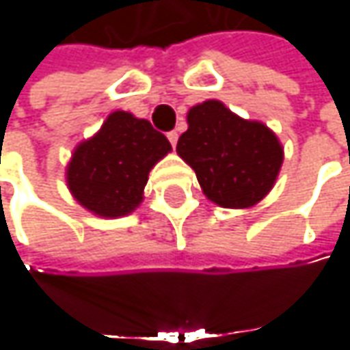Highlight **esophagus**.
I'll return each instance as SVG.
<instances>
[{"label":"esophagus","instance_id":"34e87169","mask_svg":"<svg viewBox=\"0 0 350 350\" xmlns=\"http://www.w3.org/2000/svg\"><path fill=\"white\" fill-rule=\"evenodd\" d=\"M167 138H169V142H171V146L175 148V146H177V140H179V134H177V130H171V132H167Z\"/></svg>","mask_w":350,"mask_h":350}]
</instances>
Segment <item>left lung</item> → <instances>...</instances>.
Instances as JSON below:
<instances>
[{"mask_svg": "<svg viewBox=\"0 0 350 350\" xmlns=\"http://www.w3.org/2000/svg\"><path fill=\"white\" fill-rule=\"evenodd\" d=\"M177 154L195 169L204 195L224 208H247L267 195L282 165V148L261 122L235 116L220 101L196 105Z\"/></svg>", "mask_w": 350, "mask_h": 350, "instance_id": "obj_1", "label": "left lung"}]
</instances>
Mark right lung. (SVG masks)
<instances>
[{
  "mask_svg": "<svg viewBox=\"0 0 350 350\" xmlns=\"http://www.w3.org/2000/svg\"><path fill=\"white\" fill-rule=\"evenodd\" d=\"M171 150L148 120L116 111L101 130L77 146L68 167V187L91 212L116 218L142 202L148 173Z\"/></svg>",
  "mask_w": 350,
  "mask_h": 350,
  "instance_id": "obj_1",
  "label": "right lung"
}]
</instances>
